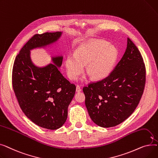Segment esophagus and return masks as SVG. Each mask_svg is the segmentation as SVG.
<instances>
[{"label": "esophagus", "instance_id": "34e87169", "mask_svg": "<svg viewBox=\"0 0 158 158\" xmlns=\"http://www.w3.org/2000/svg\"><path fill=\"white\" fill-rule=\"evenodd\" d=\"M81 91V88L80 86L77 85V86H76V92H80Z\"/></svg>", "mask_w": 158, "mask_h": 158}]
</instances>
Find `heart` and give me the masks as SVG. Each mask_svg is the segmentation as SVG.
<instances>
[{
	"mask_svg": "<svg viewBox=\"0 0 158 158\" xmlns=\"http://www.w3.org/2000/svg\"><path fill=\"white\" fill-rule=\"evenodd\" d=\"M116 48L105 41L95 40L80 46L74 54H70L65 60L68 77L77 80L86 70L95 79H102L111 72L117 58Z\"/></svg>",
	"mask_w": 158,
	"mask_h": 158,
	"instance_id": "b5f03b06",
	"label": "heart"
}]
</instances>
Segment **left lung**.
Listing matches in <instances>:
<instances>
[{"label":"left lung","mask_w":158,"mask_h":158,"mask_svg":"<svg viewBox=\"0 0 158 158\" xmlns=\"http://www.w3.org/2000/svg\"><path fill=\"white\" fill-rule=\"evenodd\" d=\"M145 81L143 57L127 38L126 52L111 73L82 89L91 119L102 127H114L126 120L139 102Z\"/></svg>","instance_id":"left-lung-1"}]
</instances>
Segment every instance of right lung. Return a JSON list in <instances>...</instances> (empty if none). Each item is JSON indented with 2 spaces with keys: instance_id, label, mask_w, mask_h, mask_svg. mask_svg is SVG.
Segmentation results:
<instances>
[{
  "instance_id": "add662e5",
  "label": "right lung",
  "mask_w": 158,
  "mask_h": 158,
  "mask_svg": "<svg viewBox=\"0 0 158 158\" xmlns=\"http://www.w3.org/2000/svg\"><path fill=\"white\" fill-rule=\"evenodd\" d=\"M61 35L56 32L33 36L16 56L12 73L13 90L22 111L37 126L51 130L66 122L76 86L57 68L62 64V56L52 57L54 64L38 67L32 62L30 51L56 42Z\"/></svg>"
}]
</instances>
